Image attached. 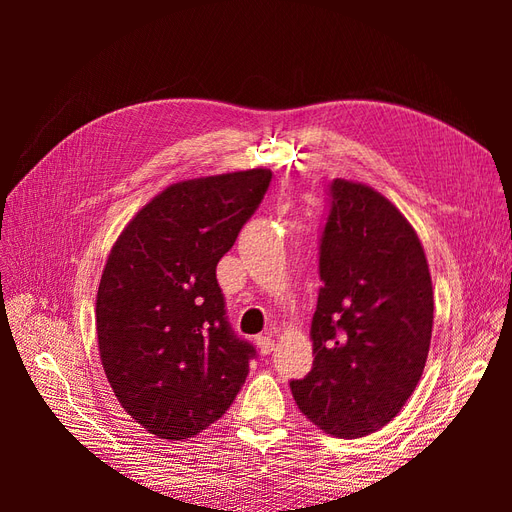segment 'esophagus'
<instances>
[{"instance_id":"obj_1","label":"esophagus","mask_w":512,"mask_h":512,"mask_svg":"<svg viewBox=\"0 0 512 512\" xmlns=\"http://www.w3.org/2000/svg\"><path fill=\"white\" fill-rule=\"evenodd\" d=\"M256 346L260 350V354H271L275 348V339L271 335H258L256 337Z\"/></svg>"}]
</instances>
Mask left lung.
<instances>
[{"label":"left lung","instance_id":"8db88e82","mask_svg":"<svg viewBox=\"0 0 512 512\" xmlns=\"http://www.w3.org/2000/svg\"><path fill=\"white\" fill-rule=\"evenodd\" d=\"M320 239L314 365L290 391L335 438L374 433L423 376L433 327L425 250L401 211L365 183L333 179Z\"/></svg>","mask_w":512,"mask_h":512}]
</instances>
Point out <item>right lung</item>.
I'll return each instance as SVG.
<instances>
[{
    "label": "right lung",
    "mask_w": 512,
    "mask_h": 512,
    "mask_svg": "<svg viewBox=\"0 0 512 512\" xmlns=\"http://www.w3.org/2000/svg\"><path fill=\"white\" fill-rule=\"evenodd\" d=\"M269 183V168H252L168 185L108 254L96 299L100 359L121 408L153 436L194 438L247 378L256 350L230 329L215 267Z\"/></svg>",
    "instance_id": "right-lung-1"
}]
</instances>
